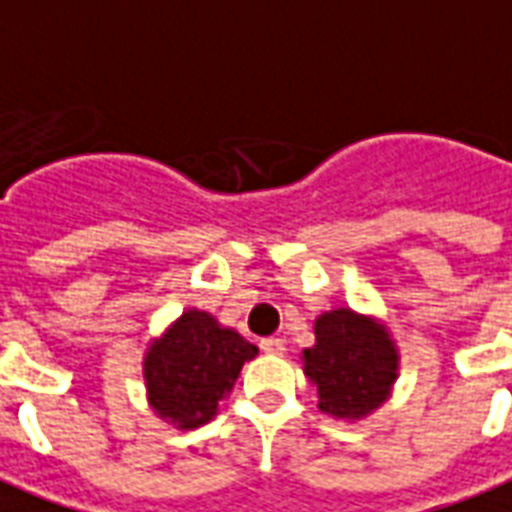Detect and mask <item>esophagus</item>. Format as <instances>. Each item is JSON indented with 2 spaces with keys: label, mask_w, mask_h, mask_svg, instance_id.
Wrapping results in <instances>:
<instances>
[{
  "label": "esophagus",
  "mask_w": 512,
  "mask_h": 512,
  "mask_svg": "<svg viewBox=\"0 0 512 512\" xmlns=\"http://www.w3.org/2000/svg\"><path fill=\"white\" fill-rule=\"evenodd\" d=\"M260 350L266 352V355H285V342L271 336V339H263V342H260Z\"/></svg>",
  "instance_id": "esophagus-1"
}]
</instances>
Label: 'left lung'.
Here are the masks:
<instances>
[{
	"label": "left lung",
	"instance_id": "obj_1",
	"mask_svg": "<svg viewBox=\"0 0 512 512\" xmlns=\"http://www.w3.org/2000/svg\"><path fill=\"white\" fill-rule=\"evenodd\" d=\"M314 339L304 350V374L317 385L320 412L358 420L391 396L399 352L385 325L352 309H333L317 317Z\"/></svg>",
	"mask_w": 512,
	"mask_h": 512
}]
</instances>
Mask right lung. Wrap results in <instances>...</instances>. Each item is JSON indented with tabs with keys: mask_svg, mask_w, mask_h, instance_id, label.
<instances>
[{
	"mask_svg": "<svg viewBox=\"0 0 512 512\" xmlns=\"http://www.w3.org/2000/svg\"><path fill=\"white\" fill-rule=\"evenodd\" d=\"M255 355L257 347L241 333L222 328L208 312L189 309L146 350L143 377L151 410L176 429H198L217 415L241 366Z\"/></svg>",
	"mask_w": 512,
	"mask_h": 512,
	"instance_id": "1",
	"label": "right lung"
}]
</instances>
